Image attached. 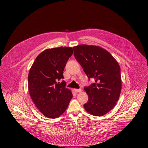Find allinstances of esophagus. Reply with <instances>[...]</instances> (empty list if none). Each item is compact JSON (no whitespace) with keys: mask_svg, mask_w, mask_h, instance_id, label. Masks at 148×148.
<instances>
[{"mask_svg":"<svg viewBox=\"0 0 148 148\" xmlns=\"http://www.w3.org/2000/svg\"><path fill=\"white\" fill-rule=\"evenodd\" d=\"M74 91L75 92H80L82 91V90L81 89H74Z\"/></svg>","mask_w":148,"mask_h":148,"instance_id":"obj_1","label":"esophagus"}]
</instances>
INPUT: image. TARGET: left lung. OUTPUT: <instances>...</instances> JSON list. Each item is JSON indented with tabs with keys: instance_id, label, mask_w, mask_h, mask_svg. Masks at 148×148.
<instances>
[{
	"instance_id": "8db88e82",
	"label": "left lung",
	"mask_w": 148,
	"mask_h": 148,
	"mask_svg": "<svg viewBox=\"0 0 148 148\" xmlns=\"http://www.w3.org/2000/svg\"><path fill=\"white\" fill-rule=\"evenodd\" d=\"M74 57L94 83L84 89L88 96L85 110L94 116H103L118 101L121 91V69L116 60L101 47L79 45L73 47Z\"/></svg>"
}]
</instances>
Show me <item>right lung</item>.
<instances>
[{
	"label": "right lung",
	"mask_w": 148,
	"mask_h": 148,
	"mask_svg": "<svg viewBox=\"0 0 148 148\" xmlns=\"http://www.w3.org/2000/svg\"><path fill=\"white\" fill-rule=\"evenodd\" d=\"M71 47L47 49L35 59L28 75V88L38 110L49 118H56L67 108L73 97L67 89L63 71L72 56Z\"/></svg>",
	"instance_id": "obj_1"
}]
</instances>
